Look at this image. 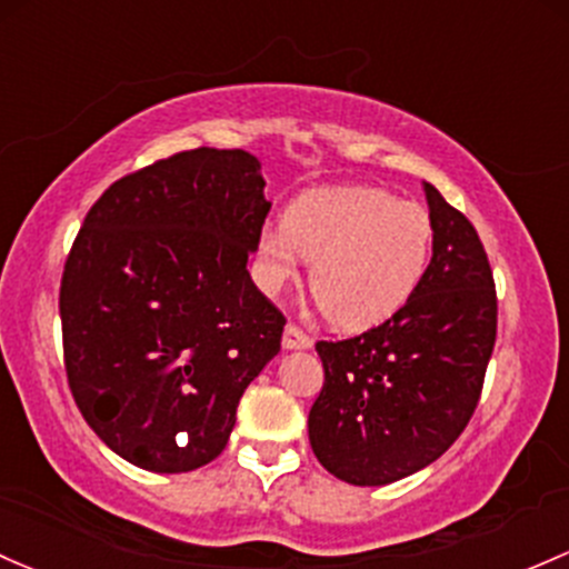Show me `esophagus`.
Segmentation results:
<instances>
[{
	"instance_id": "obj_1",
	"label": "esophagus",
	"mask_w": 569,
	"mask_h": 569,
	"mask_svg": "<svg viewBox=\"0 0 569 569\" xmlns=\"http://www.w3.org/2000/svg\"><path fill=\"white\" fill-rule=\"evenodd\" d=\"M313 346V340L305 335L300 327L297 325H286V332H283V349L295 351V349H310Z\"/></svg>"
}]
</instances>
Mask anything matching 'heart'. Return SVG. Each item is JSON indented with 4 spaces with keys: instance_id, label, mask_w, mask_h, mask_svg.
<instances>
[{
    "instance_id": "heart-1",
    "label": "heart",
    "mask_w": 569,
    "mask_h": 569,
    "mask_svg": "<svg viewBox=\"0 0 569 569\" xmlns=\"http://www.w3.org/2000/svg\"><path fill=\"white\" fill-rule=\"evenodd\" d=\"M310 264V295L330 325L365 330L398 313L433 259L428 209L385 188L340 184L305 190L256 244V278L280 295Z\"/></svg>"
}]
</instances>
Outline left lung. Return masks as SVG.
<instances>
[{"mask_svg": "<svg viewBox=\"0 0 569 569\" xmlns=\"http://www.w3.org/2000/svg\"><path fill=\"white\" fill-rule=\"evenodd\" d=\"M433 259L417 295L357 338L316 343L325 387L308 415L316 458L351 486H390L445 456L480 400L496 289L475 226L422 182Z\"/></svg>", "mask_w": 569, "mask_h": 569, "instance_id": "obj_1", "label": "left lung"}]
</instances>
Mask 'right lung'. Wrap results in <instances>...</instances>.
Instances as JSON below:
<instances>
[{"instance_id": "obj_1", "label": "right lung", "mask_w": 569, "mask_h": 569, "mask_svg": "<svg viewBox=\"0 0 569 569\" xmlns=\"http://www.w3.org/2000/svg\"><path fill=\"white\" fill-rule=\"evenodd\" d=\"M259 158L190 149L113 182L68 256L64 370L83 420L128 463L182 475L223 452L283 313L256 289L269 212Z\"/></svg>"}]
</instances>
